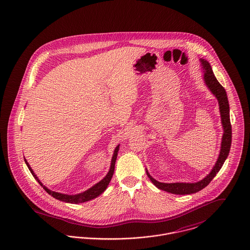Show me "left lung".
I'll use <instances>...</instances> for the list:
<instances>
[{"label": "left lung", "mask_w": 250, "mask_h": 250, "mask_svg": "<svg viewBox=\"0 0 250 250\" xmlns=\"http://www.w3.org/2000/svg\"><path fill=\"white\" fill-rule=\"evenodd\" d=\"M201 64L204 68V80L206 85L208 87V89L211 91V93L216 97L219 103L220 113H221V120L222 125L224 128V134L222 138V144H221V150L219 157L217 159L215 166L213 167L212 170L209 174H208L204 179H202L199 182L196 183H161L153 179L150 175V173L147 172L148 177L150 178V181L153 185L158 188L159 189L165 190L167 192L173 193V194H191L198 192L204 188H206L210 181L216 176L217 173L221 169L224 162L226 161L231 146V136H232V131H231V124H230V118H229V104L227 96V92L225 88L219 83L217 81L213 71L211 69L210 64L208 62L205 61L204 59H201Z\"/></svg>", "instance_id": "8db88e82"}]
</instances>
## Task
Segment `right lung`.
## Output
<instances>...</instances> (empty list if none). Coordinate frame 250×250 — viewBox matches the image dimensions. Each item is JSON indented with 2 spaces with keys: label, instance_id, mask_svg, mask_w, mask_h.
I'll list each match as a JSON object with an SVG mask.
<instances>
[{
  "label": "right lung",
  "instance_id": "right-lung-1",
  "mask_svg": "<svg viewBox=\"0 0 250 250\" xmlns=\"http://www.w3.org/2000/svg\"><path fill=\"white\" fill-rule=\"evenodd\" d=\"M118 150H119V145L115 149L114 155H113L112 161H111V167H110V169H109L107 175H106L101 181H100L99 183L96 184L95 186H93V187L90 188L89 189L85 190V191L82 192V193L76 194V195H68V194H62V193H60V192L52 191L51 189L47 188L45 186H43L42 183L38 179L37 175L34 173L33 169L30 167L29 164H28L27 161H26V159H24V161H25V164L28 167L30 172L32 173V175L35 177V179L43 188V189H44L48 194H50L54 198L60 200V201H63V202H67V203H73V204H79V203H83V202H87V201H90V200L94 199V198L98 197L99 195H100V194L107 188L108 185H109L111 179H112V177H113V174H114V170H115V165H116V160H117Z\"/></svg>",
  "mask_w": 250,
  "mask_h": 250
}]
</instances>
